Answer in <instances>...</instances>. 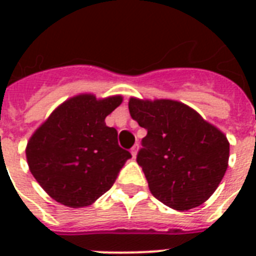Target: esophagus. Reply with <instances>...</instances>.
Returning <instances> with one entry per match:
<instances>
[{"label":"esophagus","mask_w":256,"mask_h":256,"mask_svg":"<svg viewBox=\"0 0 256 256\" xmlns=\"http://www.w3.org/2000/svg\"><path fill=\"white\" fill-rule=\"evenodd\" d=\"M136 154H138V144H134V146H132V158H136Z\"/></svg>","instance_id":"obj_1"}]
</instances>
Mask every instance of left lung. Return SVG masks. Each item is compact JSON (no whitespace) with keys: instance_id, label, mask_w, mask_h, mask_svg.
<instances>
[{"instance_id":"8db88e82","label":"left lung","mask_w":256,"mask_h":256,"mask_svg":"<svg viewBox=\"0 0 256 256\" xmlns=\"http://www.w3.org/2000/svg\"><path fill=\"white\" fill-rule=\"evenodd\" d=\"M128 112L148 130L136 162L152 194L179 211L206 202L228 166L230 144L226 136L178 100L132 96Z\"/></svg>"}]
</instances>
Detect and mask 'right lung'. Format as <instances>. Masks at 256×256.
<instances>
[{
  "label": "right lung",
  "mask_w": 256,
  "mask_h": 256,
  "mask_svg": "<svg viewBox=\"0 0 256 256\" xmlns=\"http://www.w3.org/2000/svg\"><path fill=\"white\" fill-rule=\"evenodd\" d=\"M122 96L96 100L80 94L61 104L34 132L26 146L30 172L61 204L86 207L114 184L132 154L118 144V132L104 118Z\"/></svg>",
  "instance_id": "obj_1"
}]
</instances>
